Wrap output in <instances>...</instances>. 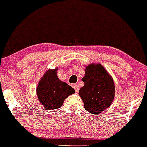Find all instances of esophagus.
Segmentation results:
<instances>
[{"mask_svg":"<svg viewBox=\"0 0 147 147\" xmlns=\"http://www.w3.org/2000/svg\"><path fill=\"white\" fill-rule=\"evenodd\" d=\"M73 87L74 88V90H75L76 92H78L79 91V86L78 85H77V84H74L73 85Z\"/></svg>","mask_w":147,"mask_h":147,"instance_id":"esophagus-1","label":"esophagus"}]
</instances>
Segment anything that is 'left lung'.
Returning a JSON list of instances; mask_svg holds the SVG:
<instances>
[{"mask_svg":"<svg viewBox=\"0 0 147 147\" xmlns=\"http://www.w3.org/2000/svg\"><path fill=\"white\" fill-rule=\"evenodd\" d=\"M82 80L85 85L78 94L85 110L92 115H97L111 105L115 97V84L103 66L100 64L87 66Z\"/></svg>","mask_w":147,"mask_h":147,"instance_id":"1","label":"left lung"}]
</instances>
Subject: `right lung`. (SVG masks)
Returning a JSON list of instances; mask_svg holds the SVG:
<instances>
[{
	"label": "right lung",
	"instance_id": "add662e5",
	"mask_svg": "<svg viewBox=\"0 0 147 147\" xmlns=\"http://www.w3.org/2000/svg\"><path fill=\"white\" fill-rule=\"evenodd\" d=\"M57 70L46 72L37 88L38 99L47 110L59 108L69 95L75 93L74 88L58 78Z\"/></svg>",
	"mask_w": 147,
	"mask_h": 147
}]
</instances>
